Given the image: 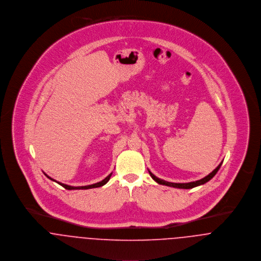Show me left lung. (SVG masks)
<instances>
[{"instance_id": "left-lung-1", "label": "left lung", "mask_w": 261, "mask_h": 261, "mask_svg": "<svg viewBox=\"0 0 261 261\" xmlns=\"http://www.w3.org/2000/svg\"><path fill=\"white\" fill-rule=\"evenodd\" d=\"M222 165V162L211 172L210 174H208L207 176H205L202 179L200 180H197V181H193V182H189V183H173V182H168V181H165V180H162L158 177H156L153 173H151L149 171L150 176L153 178V180H155L158 184H161V185H166V186H170V187H174V188H181V189H191V188H194L196 186H199V185H202L204 183L208 182L210 179H212L215 174L217 173V171L219 170L220 166Z\"/></svg>"}]
</instances>
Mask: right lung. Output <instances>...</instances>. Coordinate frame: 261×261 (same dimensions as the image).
Returning a JSON list of instances; mask_svg holds the SVG:
<instances>
[{
    "label": "right lung",
    "mask_w": 261,
    "mask_h": 261,
    "mask_svg": "<svg viewBox=\"0 0 261 261\" xmlns=\"http://www.w3.org/2000/svg\"><path fill=\"white\" fill-rule=\"evenodd\" d=\"M49 179H51V180H53V181H55V182H57L56 180H54V179H52L51 177H49L47 174H45ZM111 175L112 173L109 174L105 179H103L102 181H100V182H97V183H95V184H91V185H87V186H77V187H75V186H70V185H67V184H64V183H60V182H57L58 184H60L61 186H63L65 189H68V190H74V189H90V188H97V187H101V186H103V185H105L108 181H109V179H110V177H111Z\"/></svg>",
    "instance_id": "right-lung-1"
}]
</instances>
